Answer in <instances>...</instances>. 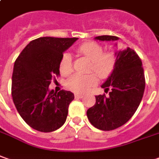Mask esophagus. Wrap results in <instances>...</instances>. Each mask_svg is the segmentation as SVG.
<instances>
[{"instance_id": "34e87169", "label": "esophagus", "mask_w": 159, "mask_h": 159, "mask_svg": "<svg viewBox=\"0 0 159 159\" xmlns=\"http://www.w3.org/2000/svg\"><path fill=\"white\" fill-rule=\"evenodd\" d=\"M75 98H84V95H82V94L76 93V94H75Z\"/></svg>"}]
</instances>
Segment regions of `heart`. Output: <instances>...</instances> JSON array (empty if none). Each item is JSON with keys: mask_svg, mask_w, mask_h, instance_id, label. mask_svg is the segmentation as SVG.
Here are the masks:
<instances>
[{"mask_svg": "<svg viewBox=\"0 0 159 159\" xmlns=\"http://www.w3.org/2000/svg\"><path fill=\"white\" fill-rule=\"evenodd\" d=\"M81 54L92 61L91 70H94L101 78H106L113 72L116 65V57L112 52H104L102 46L95 43H86L78 48ZM59 70L61 75H68L72 72V58L70 54L62 55ZM98 83L95 74L80 75L75 74L67 80V87L76 93H85Z\"/></svg>", "mask_w": 159, "mask_h": 159, "instance_id": "1", "label": "heart"}]
</instances>
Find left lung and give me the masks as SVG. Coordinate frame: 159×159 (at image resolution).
Instances as JSON below:
<instances>
[{
	"label": "left lung",
	"instance_id": "8db88e82",
	"mask_svg": "<svg viewBox=\"0 0 159 159\" xmlns=\"http://www.w3.org/2000/svg\"><path fill=\"white\" fill-rule=\"evenodd\" d=\"M95 40L115 42L118 37L101 35ZM116 65L113 72L102 84L108 96H96V103L87 111V116L94 127L111 130L124 125L139 108L145 88L142 61L130 48L115 53Z\"/></svg>",
	"mask_w": 159,
	"mask_h": 159
}]
</instances>
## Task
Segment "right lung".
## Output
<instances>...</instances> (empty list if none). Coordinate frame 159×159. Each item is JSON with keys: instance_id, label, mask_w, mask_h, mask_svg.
<instances>
[{"instance_id": "right-lung-1", "label": "right lung", "mask_w": 159, "mask_h": 159, "mask_svg": "<svg viewBox=\"0 0 159 159\" xmlns=\"http://www.w3.org/2000/svg\"><path fill=\"white\" fill-rule=\"evenodd\" d=\"M78 38L40 37L31 41L15 61L12 98L22 119L31 128L51 132L61 127L68 116L74 94L62 89L55 92L48 86L59 75L63 52Z\"/></svg>"}]
</instances>
